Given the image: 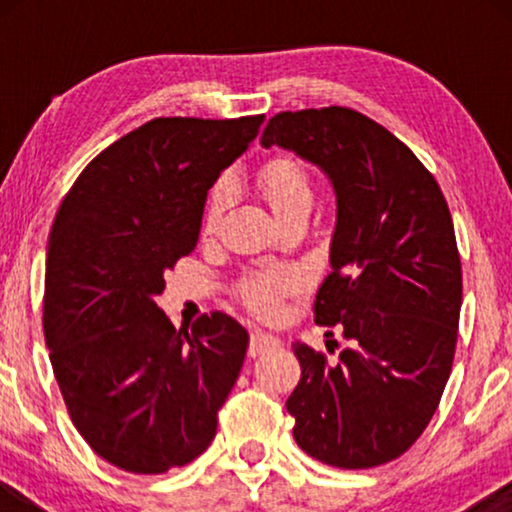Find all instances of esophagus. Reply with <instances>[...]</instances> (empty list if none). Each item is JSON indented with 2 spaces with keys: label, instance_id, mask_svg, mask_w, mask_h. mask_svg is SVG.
I'll use <instances>...</instances> for the list:
<instances>
[{
  "label": "esophagus",
  "instance_id": "esophagus-1",
  "mask_svg": "<svg viewBox=\"0 0 512 512\" xmlns=\"http://www.w3.org/2000/svg\"><path fill=\"white\" fill-rule=\"evenodd\" d=\"M279 345H282V340H279L277 335H272L268 331H254L249 340V356H258L265 352V349H275Z\"/></svg>",
  "mask_w": 512,
  "mask_h": 512
}]
</instances>
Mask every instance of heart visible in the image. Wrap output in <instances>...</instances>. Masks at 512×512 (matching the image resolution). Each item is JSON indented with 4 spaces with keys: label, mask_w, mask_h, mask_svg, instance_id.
<instances>
[{
    "label": "heart",
    "mask_w": 512,
    "mask_h": 512,
    "mask_svg": "<svg viewBox=\"0 0 512 512\" xmlns=\"http://www.w3.org/2000/svg\"><path fill=\"white\" fill-rule=\"evenodd\" d=\"M258 188H261L265 202H268L277 219L282 221L286 216L296 212H310L312 205V184L310 174L305 167L291 156H277L268 160L258 172ZM230 188L228 179H221L219 184L209 193L205 216H202V230L205 233H214L219 226L223 212H226L230 202ZM296 286V275L291 270H270L254 275L247 284L242 286L244 296H247L249 305L261 314L277 312L279 296Z\"/></svg>",
    "instance_id": "obj_1"
}]
</instances>
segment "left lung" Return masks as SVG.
<instances>
[{"label": "left lung", "instance_id": "1", "mask_svg": "<svg viewBox=\"0 0 512 512\" xmlns=\"http://www.w3.org/2000/svg\"><path fill=\"white\" fill-rule=\"evenodd\" d=\"M261 144L319 167L335 195L314 319L342 326L349 345L328 361L293 342V438L328 466L387 464L422 436L452 370L461 261L450 209L415 153L359 111H284Z\"/></svg>", "mask_w": 512, "mask_h": 512}]
</instances>
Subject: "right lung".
I'll list each match as a JSON object with an SVG mask.
<instances>
[{
  "instance_id": "obj_1",
  "label": "right lung",
  "mask_w": 512,
  "mask_h": 512,
  "mask_svg": "<svg viewBox=\"0 0 512 512\" xmlns=\"http://www.w3.org/2000/svg\"><path fill=\"white\" fill-rule=\"evenodd\" d=\"M265 116L153 118L88 163L55 214L44 333L72 422L123 471L200 457L240 377L249 333L223 312L177 331L156 298L198 244L207 191Z\"/></svg>"
}]
</instances>
